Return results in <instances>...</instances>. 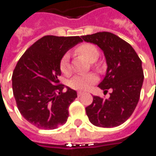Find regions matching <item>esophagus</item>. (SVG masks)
Here are the masks:
<instances>
[{"mask_svg":"<svg viewBox=\"0 0 156 156\" xmlns=\"http://www.w3.org/2000/svg\"><path fill=\"white\" fill-rule=\"evenodd\" d=\"M83 95H84L83 92H80V91H79V92L77 93V96H78V97H81V96H83Z\"/></svg>","mask_w":156,"mask_h":156,"instance_id":"1","label":"esophagus"}]
</instances>
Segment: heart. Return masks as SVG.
Wrapping results in <instances>:
<instances>
[{
	"mask_svg": "<svg viewBox=\"0 0 156 156\" xmlns=\"http://www.w3.org/2000/svg\"><path fill=\"white\" fill-rule=\"evenodd\" d=\"M76 53L82 56L89 62H95L99 56V51L94 45L85 44L79 46L76 49ZM59 69L63 74L68 75L70 72V66L69 63V55H65L59 63ZM98 80L97 76L94 74L79 75L73 77L69 80V85L72 89L77 90H87Z\"/></svg>",
	"mask_w": 156,
	"mask_h": 156,
	"instance_id": "1",
	"label": "heart"
}]
</instances>
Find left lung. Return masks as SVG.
Listing matches in <instances>:
<instances>
[{"mask_svg": "<svg viewBox=\"0 0 156 156\" xmlns=\"http://www.w3.org/2000/svg\"><path fill=\"white\" fill-rule=\"evenodd\" d=\"M85 42L98 45L107 62V72L98 87L110 98L93 96L92 103L86 108L90 122L101 128H113L129 119L136 108L144 81L142 61L131 45L108 32L82 36Z\"/></svg>", "mask_w": 156, "mask_h": 156, "instance_id": "8db88e82", "label": "left lung"}]
</instances>
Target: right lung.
<instances>
[{
  "instance_id": "obj_1",
  "label": "right lung",
  "mask_w": 156,
  "mask_h": 156,
  "mask_svg": "<svg viewBox=\"0 0 156 156\" xmlns=\"http://www.w3.org/2000/svg\"><path fill=\"white\" fill-rule=\"evenodd\" d=\"M79 36H44L28 48L13 71L12 90L20 113L27 122L42 129L65 124L75 90L58 84L59 63L69 49L81 43Z\"/></svg>"
}]
</instances>
